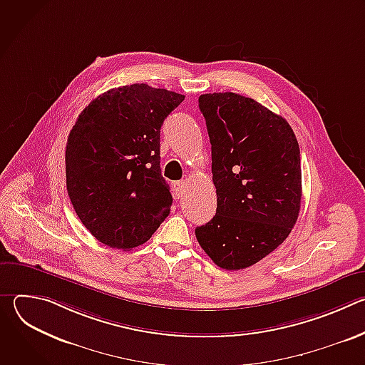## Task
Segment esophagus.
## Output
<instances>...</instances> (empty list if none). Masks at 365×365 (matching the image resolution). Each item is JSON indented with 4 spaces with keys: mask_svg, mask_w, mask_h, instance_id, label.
<instances>
[{
    "mask_svg": "<svg viewBox=\"0 0 365 365\" xmlns=\"http://www.w3.org/2000/svg\"><path fill=\"white\" fill-rule=\"evenodd\" d=\"M175 196L179 199V197H182L183 195H185V192H186V185H185V182H176L175 183Z\"/></svg>",
    "mask_w": 365,
    "mask_h": 365,
    "instance_id": "34e87169",
    "label": "esophagus"
}]
</instances>
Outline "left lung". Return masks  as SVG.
Returning a JSON list of instances; mask_svg holds the SVG:
<instances>
[{"label": "left lung", "instance_id": "8db88e82", "mask_svg": "<svg viewBox=\"0 0 365 365\" xmlns=\"http://www.w3.org/2000/svg\"><path fill=\"white\" fill-rule=\"evenodd\" d=\"M199 110L211 141L217 214L195 235L221 269H247L273 252L297 221L299 144L289 123L252 98L205 93Z\"/></svg>", "mask_w": 365, "mask_h": 365}]
</instances>
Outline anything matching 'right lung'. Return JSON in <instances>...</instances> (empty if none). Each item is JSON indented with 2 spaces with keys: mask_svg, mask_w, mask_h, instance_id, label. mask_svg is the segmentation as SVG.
Listing matches in <instances>:
<instances>
[{
  "mask_svg": "<svg viewBox=\"0 0 365 365\" xmlns=\"http://www.w3.org/2000/svg\"><path fill=\"white\" fill-rule=\"evenodd\" d=\"M185 95L133 83L95 98L66 144V187L85 228L131 250L150 240L173 202L160 169V128Z\"/></svg>",
  "mask_w": 365,
  "mask_h": 365,
  "instance_id": "obj_1",
  "label": "right lung"
}]
</instances>
